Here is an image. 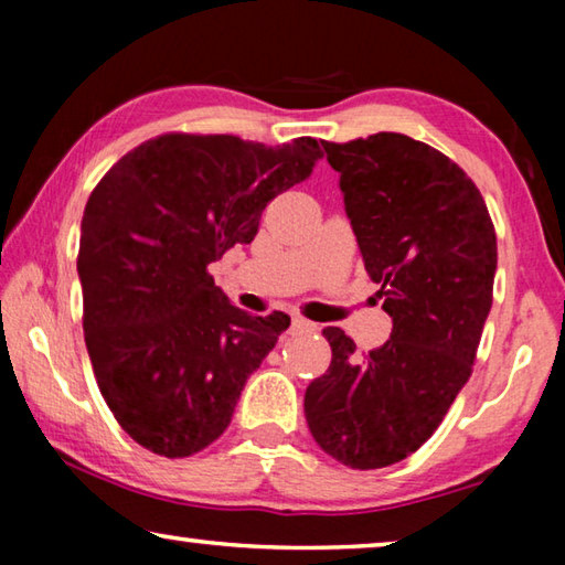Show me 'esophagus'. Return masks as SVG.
Masks as SVG:
<instances>
[{
    "instance_id": "esophagus-1",
    "label": "esophagus",
    "mask_w": 565,
    "mask_h": 565,
    "mask_svg": "<svg viewBox=\"0 0 565 565\" xmlns=\"http://www.w3.org/2000/svg\"><path fill=\"white\" fill-rule=\"evenodd\" d=\"M319 327L313 321H306L303 317H294L291 319V331L294 333H313Z\"/></svg>"
}]
</instances>
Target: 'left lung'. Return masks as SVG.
I'll return each instance as SVG.
<instances>
[{
    "label": "left lung",
    "mask_w": 565,
    "mask_h": 565,
    "mask_svg": "<svg viewBox=\"0 0 565 565\" xmlns=\"http://www.w3.org/2000/svg\"><path fill=\"white\" fill-rule=\"evenodd\" d=\"M321 145L394 329L369 353L323 329L331 366L303 414L323 451L369 471L418 451L471 376L499 248L481 191L438 149L394 131Z\"/></svg>",
    "instance_id": "left-lung-1"
}]
</instances>
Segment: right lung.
I'll list each match as a JSON object with an SVG mask.
<instances>
[{
  "instance_id": "obj_1",
  "label": "right lung",
  "mask_w": 565,
  "mask_h": 565,
  "mask_svg": "<svg viewBox=\"0 0 565 565\" xmlns=\"http://www.w3.org/2000/svg\"><path fill=\"white\" fill-rule=\"evenodd\" d=\"M319 157L311 137L266 147L169 131L94 186L76 256L84 341L109 411L147 451L186 458L216 441L289 329L284 311L252 317L228 303L209 264L252 244L266 204Z\"/></svg>"
}]
</instances>
